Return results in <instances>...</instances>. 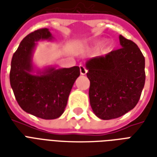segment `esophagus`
<instances>
[{
    "label": "esophagus",
    "mask_w": 157,
    "mask_h": 157,
    "mask_svg": "<svg viewBox=\"0 0 157 157\" xmlns=\"http://www.w3.org/2000/svg\"><path fill=\"white\" fill-rule=\"evenodd\" d=\"M79 67H80V72H81V75H86V72H87V71H86V69L85 68V66L82 65H79Z\"/></svg>",
    "instance_id": "34e87169"
}]
</instances>
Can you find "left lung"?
Listing matches in <instances>:
<instances>
[{"mask_svg": "<svg viewBox=\"0 0 157 157\" xmlns=\"http://www.w3.org/2000/svg\"><path fill=\"white\" fill-rule=\"evenodd\" d=\"M121 48L88 59L89 98L92 111L109 120L125 114L138 103L145 81V57L131 40L119 35Z\"/></svg>", "mask_w": 157, "mask_h": 157, "instance_id": "left-lung-1", "label": "left lung"}]
</instances>
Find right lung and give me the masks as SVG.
<instances>
[{
  "label": "right lung",
  "instance_id": "add662e5",
  "mask_svg": "<svg viewBox=\"0 0 157 157\" xmlns=\"http://www.w3.org/2000/svg\"><path fill=\"white\" fill-rule=\"evenodd\" d=\"M53 39L48 29L29 33L19 44L11 63L10 83L17 102L23 111L43 119L62 115L72 86L80 75L78 66L35 69L33 55L37 42Z\"/></svg>",
  "mask_w": 157,
  "mask_h": 157
}]
</instances>
